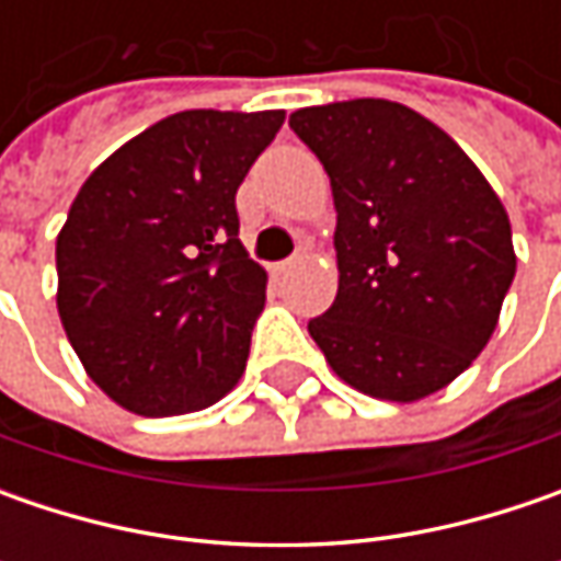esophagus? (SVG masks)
Listing matches in <instances>:
<instances>
[{"mask_svg": "<svg viewBox=\"0 0 561 561\" xmlns=\"http://www.w3.org/2000/svg\"><path fill=\"white\" fill-rule=\"evenodd\" d=\"M302 259H306V249H299V252H293V255H290V259H287V262H280V265H277V274H287V271L296 268V265H299Z\"/></svg>", "mask_w": 561, "mask_h": 561, "instance_id": "34e87169", "label": "esophagus"}]
</instances>
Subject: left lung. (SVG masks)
<instances>
[{
	"instance_id": "8db88e82",
	"label": "left lung",
	"mask_w": 561,
	"mask_h": 561,
	"mask_svg": "<svg viewBox=\"0 0 561 561\" xmlns=\"http://www.w3.org/2000/svg\"><path fill=\"white\" fill-rule=\"evenodd\" d=\"M290 127L336 208L340 287L309 334L368 397L437 393L484 350L515 277L500 196L459 142L390 99L299 108Z\"/></svg>"
}]
</instances>
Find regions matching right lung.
<instances>
[{
	"instance_id": "add662e5",
	"label": "right lung",
	"mask_w": 561,
	"mask_h": 561,
	"mask_svg": "<svg viewBox=\"0 0 561 561\" xmlns=\"http://www.w3.org/2000/svg\"><path fill=\"white\" fill-rule=\"evenodd\" d=\"M280 124V108L178 112L80 186L55 299L87 375L124 409L186 415L237 387L268 284L240 243L237 190Z\"/></svg>"
}]
</instances>
